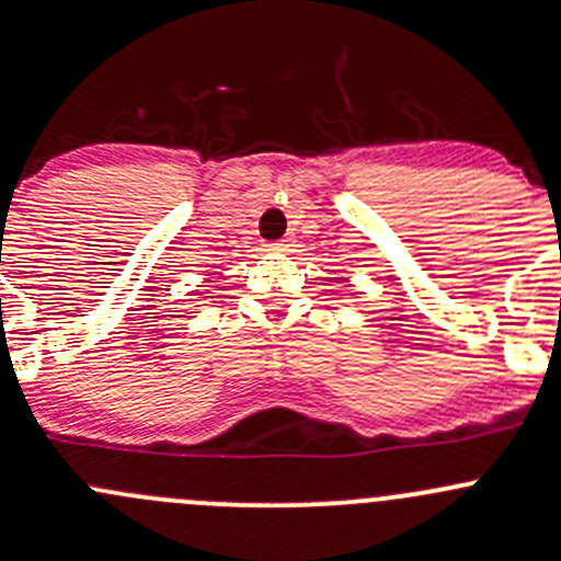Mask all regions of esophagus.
<instances>
[{
    "label": "esophagus",
    "mask_w": 561,
    "mask_h": 561,
    "mask_svg": "<svg viewBox=\"0 0 561 561\" xmlns=\"http://www.w3.org/2000/svg\"><path fill=\"white\" fill-rule=\"evenodd\" d=\"M293 247H296V239H293V236H285V239H279V241H276V244H271V250L293 252Z\"/></svg>",
    "instance_id": "obj_1"
}]
</instances>
